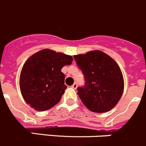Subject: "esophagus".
<instances>
[{
    "mask_svg": "<svg viewBox=\"0 0 146 146\" xmlns=\"http://www.w3.org/2000/svg\"><path fill=\"white\" fill-rule=\"evenodd\" d=\"M77 87H78V84H77L76 83H74V84L72 85V88H73V89H77Z\"/></svg>",
    "mask_w": 146,
    "mask_h": 146,
    "instance_id": "1",
    "label": "esophagus"
}]
</instances>
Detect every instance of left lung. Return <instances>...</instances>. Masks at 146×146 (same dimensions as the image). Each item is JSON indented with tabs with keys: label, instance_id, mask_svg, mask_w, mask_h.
<instances>
[{
	"label": "left lung",
	"instance_id": "left-lung-1",
	"mask_svg": "<svg viewBox=\"0 0 146 146\" xmlns=\"http://www.w3.org/2000/svg\"><path fill=\"white\" fill-rule=\"evenodd\" d=\"M84 76L85 86L78 97L89 111L106 113L113 108L124 92V77L119 65L107 54L90 51L73 56Z\"/></svg>",
	"mask_w": 146,
	"mask_h": 146
}]
</instances>
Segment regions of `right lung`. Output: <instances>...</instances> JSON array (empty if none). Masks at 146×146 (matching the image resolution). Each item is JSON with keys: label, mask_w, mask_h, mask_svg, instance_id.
<instances>
[{"label": "right lung", "mask_w": 146, "mask_h": 146, "mask_svg": "<svg viewBox=\"0 0 146 146\" xmlns=\"http://www.w3.org/2000/svg\"><path fill=\"white\" fill-rule=\"evenodd\" d=\"M73 57L44 48L25 62L19 76V88L27 104L38 111H47L60 102L67 86L61 71Z\"/></svg>", "instance_id": "obj_1"}]
</instances>
